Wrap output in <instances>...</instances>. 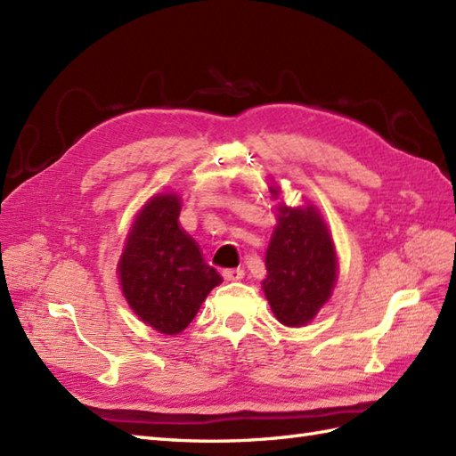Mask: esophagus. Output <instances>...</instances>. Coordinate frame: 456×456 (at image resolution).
Instances as JSON below:
<instances>
[{"label":"esophagus","mask_w":456,"mask_h":456,"mask_svg":"<svg viewBox=\"0 0 456 456\" xmlns=\"http://www.w3.org/2000/svg\"><path fill=\"white\" fill-rule=\"evenodd\" d=\"M224 278H225L227 281H239V280L245 278V270H240V268L225 270V272H224Z\"/></svg>","instance_id":"esophagus-1"}]
</instances>
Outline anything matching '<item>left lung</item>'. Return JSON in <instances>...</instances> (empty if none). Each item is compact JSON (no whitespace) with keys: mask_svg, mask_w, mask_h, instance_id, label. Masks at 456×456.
<instances>
[{"mask_svg":"<svg viewBox=\"0 0 456 456\" xmlns=\"http://www.w3.org/2000/svg\"><path fill=\"white\" fill-rule=\"evenodd\" d=\"M270 192L278 196L280 188ZM262 289L272 313L285 326L311 322L330 299L338 278L334 240L313 204L278 208V225L266 250Z\"/></svg>","mask_w":456,"mask_h":456,"instance_id":"obj_1","label":"left lung"}]
</instances>
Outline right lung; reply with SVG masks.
<instances>
[{
  "label": "right lung",
  "instance_id": "add662e5",
  "mask_svg": "<svg viewBox=\"0 0 456 456\" xmlns=\"http://www.w3.org/2000/svg\"><path fill=\"white\" fill-rule=\"evenodd\" d=\"M180 198L157 194L135 216L118 262L130 309L157 332L173 336L192 322L221 276L178 224Z\"/></svg>",
  "mask_w": 456,
  "mask_h": 456
}]
</instances>
